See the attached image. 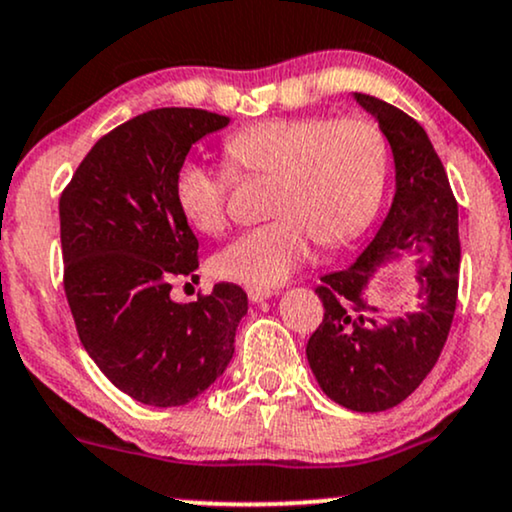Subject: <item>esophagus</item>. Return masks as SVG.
Here are the masks:
<instances>
[{
	"label": "esophagus",
	"mask_w": 512,
	"mask_h": 512,
	"mask_svg": "<svg viewBox=\"0 0 512 512\" xmlns=\"http://www.w3.org/2000/svg\"><path fill=\"white\" fill-rule=\"evenodd\" d=\"M272 295H276L274 288H257V286L248 288V298L252 300V303H264V300H269Z\"/></svg>",
	"instance_id": "obj_1"
}]
</instances>
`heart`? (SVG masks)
<instances>
[{
	"label": "heart",
	"mask_w": 512,
	"mask_h": 512,
	"mask_svg": "<svg viewBox=\"0 0 512 512\" xmlns=\"http://www.w3.org/2000/svg\"><path fill=\"white\" fill-rule=\"evenodd\" d=\"M234 174L274 176L267 224L243 231L214 257L221 279L279 286L312 255L360 233L377 214L389 150L377 123L362 116H281L240 128L224 140ZM233 175L186 157L174 174V202L200 233H219Z\"/></svg>",
	"instance_id": "1"
}]
</instances>
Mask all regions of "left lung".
Here are the masks:
<instances>
[{"label":"left lung","instance_id":"8db88e82","mask_svg":"<svg viewBox=\"0 0 512 512\" xmlns=\"http://www.w3.org/2000/svg\"><path fill=\"white\" fill-rule=\"evenodd\" d=\"M389 140L396 193L379 231L353 264L324 274V319L307 341V362L334 403L381 412L403 403L439 360L458 300V202L432 140L412 116L353 92ZM415 256V311L391 316L371 303L381 266Z\"/></svg>","mask_w":512,"mask_h":512}]
</instances>
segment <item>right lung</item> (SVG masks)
<instances>
[{"mask_svg":"<svg viewBox=\"0 0 512 512\" xmlns=\"http://www.w3.org/2000/svg\"><path fill=\"white\" fill-rule=\"evenodd\" d=\"M229 121L188 107L135 116L97 140L59 200L64 291L80 343L116 389L155 408L207 391L248 315L236 283H217L195 303L169 295L174 276L197 269L174 174L197 140Z\"/></svg>","mask_w":512,"mask_h":512,"instance_id":"obj_1","label":"right lung"}]
</instances>
